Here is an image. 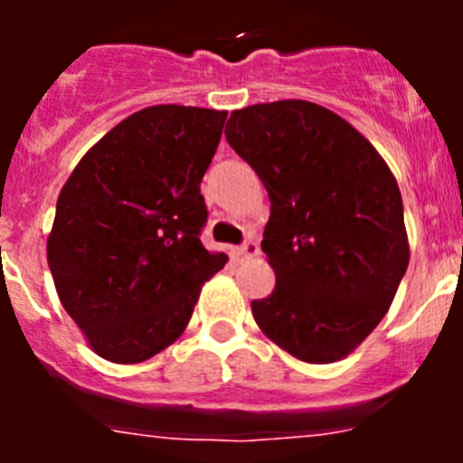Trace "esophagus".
<instances>
[{
    "label": "esophagus",
    "mask_w": 463,
    "mask_h": 463,
    "mask_svg": "<svg viewBox=\"0 0 463 463\" xmlns=\"http://www.w3.org/2000/svg\"><path fill=\"white\" fill-rule=\"evenodd\" d=\"M257 255H260V245H257L252 239L243 241V245H239V248H234V250H232V257H234L236 261L250 260V257H257Z\"/></svg>",
    "instance_id": "1"
}]
</instances>
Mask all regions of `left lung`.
Masks as SVG:
<instances>
[{
  "instance_id": "left-lung-1",
  "label": "left lung",
  "mask_w": 463,
  "mask_h": 463,
  "mask_svg": "<svg viewBox=\"0 0 463 463\" xmlns=\"http://www.w3.org/2000/svg\"><path fill=\"white\" fill-rule=\"evenodd\" d=\"M224 137L271 199L261 250L276 288L252 301L255 322L301 362H338L380 325L408 269L396 178L353 125L310 101L234 110Z\"/></svg>"
}]
</instances>
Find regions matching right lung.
I'll use <instances>...</instances> for the list:
<instances>
[{
	"label": "right lung",
	"mask_w": 463,
	"mask_h": 463,
	"mask_svg": "<svg viewBox=\"0 0 463 463\" xmlns=\"http://www.w3.org/2000/svg\"><path fill=\"white\" fill-rule=\"evenodd\" d=\"M227 110L150 106L113 127L64 183L48 267L90 347L116 364L155 357L185 331L224 267L199 241L202 178Z\"/></svg>",
	"instance_id": "add662e5"
}]
</instances>
